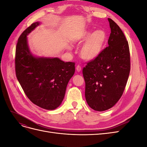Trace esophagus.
Listing matches in <instances>:
<instances>
[{"mask_svg": "<svg viewBox=\"0 0 147 147\" xmlns=\"http://www.w3.org/2000/svg\"><path fill=\"white\" fill-rule=\"evenodd\" d=\"M76 70L78 72H80V71L82 70V67L80 65H78L77 67H76Z\"/></svg>", "mask_w": 147, "mask_h": 147, "instance_id": "esophagus-1", "label": "esophagus"}]
</instances>
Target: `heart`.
<instances>
[{"mask_svg":"<svg viewBox=\"0 0 147 147\" xmlns=\"http://www.w3.org/2000/svg\"><path fill=\"white\" fill-rule=\"evenodd\" d=\"M106 38L105 33L101 30L92 32L90 29H84L78 34L75 41L78 43L84 42L80 48V55L83 59L90 61L96 59L100 54Z\"/></svg>","mask_w":147,"mask_h":147,"instance_id":"heart-1","label":"heart"}]
</instances>
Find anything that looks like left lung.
Masks as SVG:
<instances>
[{
	"instance_id": "obj_1",
	"label": "left lung",
	"mask_w": 147,
	"mask_h": 147,
	"mask_svg": "<svg viewBox=\"0 0 147 147\" xmlns=\"http://www.w3.org/2000/svg\"><path fill=\"white\" fill-rule=\"evenodd\" d=\"M108 20L109 47L83 69L86 100L91 109L99 112L112 108L121 98L131 69L126 38L117 23Z\"/></svg>"
}]
</instances>
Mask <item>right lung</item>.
Masks as SVG:
<instances>
[{"mask_svg":"<svg viewBox=\"0 0 147 147\" xmlns=\"http://www.w3.org/2000/svg\"><path fill=\"white\" fill-rule=\"evenodd\" d=\"M39 22L31 24L21 34L15 53L18 80L29 100L42 109L55 110L61 104L67 86L75 73V63L58 57L34 56L28 47L27 35Z\"/></svg>","mask_w":147,"mask_h":147,"instance_id":"add662e5","label":"right lung"}]
</instances>
